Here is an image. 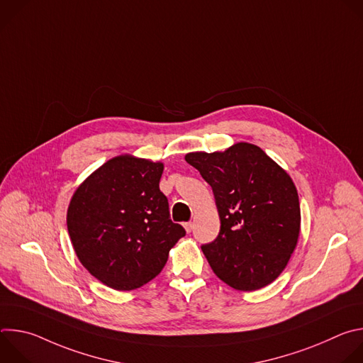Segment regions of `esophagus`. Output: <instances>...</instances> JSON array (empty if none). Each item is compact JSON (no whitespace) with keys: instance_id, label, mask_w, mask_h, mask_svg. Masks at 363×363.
I'll return each instance as SVG.
<instances>
[{"instance_id":"34e87169","label":"esophagus","mask_w":363,"mask_h":363,"mask_svg":"<svg viewBox=\"0 0 363 363\" xmlns=\"http://www.w3.org/2000/svg\"><path fill=\"white\" fill-rule=\"evenodd\" d=\"M184 227H185L186 233H191V231H192V228H194V224H192L191 221H188V223H184Z\"/></svg>"}]
</instances>
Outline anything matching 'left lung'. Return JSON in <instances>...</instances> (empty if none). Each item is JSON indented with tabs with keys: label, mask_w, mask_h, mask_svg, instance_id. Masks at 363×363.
<instances>
[{
	"label": "left lung",
	"mask_w": 363,
	"mask_h": 363,
	"mask_svg": "<svg viewBox=\"0 0 363 363\" xmlns=\"http://www.w3.org/2000/svg\"><path fill=\"white\" fill-rule=\"evenodd\" d=\"M185 161L213 188L221 221L213 242L201 245L220 280L252 291L286 269L300 233V203L289 174L255 145L224 152H191Z\"/></svg>",
	"instance_id": "8db88e82"
}]
</instances>
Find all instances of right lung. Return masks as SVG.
I'll return each mask as SVG.
<instances>
[{
  "instance_id": "obj_1",
  "label": "right lung",
  "mask_w": 363,
  "mask_h": 363,
  "mask_svg": "<svg viewBox=\"0 0 363 363\" xmlns=\"http://www.w3.org/2000/svg\"><path fill=\"white\" fill-rule=\"evenodd\" d=\"M164 164L121 155L76 189L67 230L80 263L115 290H133L157 277L169 250L185 235L172 223L160 189Z\"/></svg>"
}]
</instances>
